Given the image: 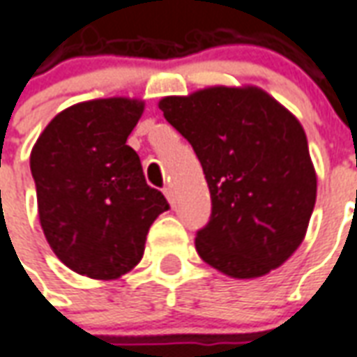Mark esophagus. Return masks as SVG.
I'll list each match as a JSON object with an SVG mask.
<instances>
[{
  "label": "esophagus",
  "instance_id": "obj_1",
  "mask_svg": "<svg viewBox=\"0 0 357 357\" xmlns=\"http://www.w3.org/2000/svg\"><path fill=\"white\" fill-rule=\"evenodd\" d=\"M163 194H165V198L169 199V202H171V204H173V199H174V192H173V188H171V186H165V188H163Z\"/></svg>",
  "mask_w": 357,
  "mask_h": 357
}]
</instances>
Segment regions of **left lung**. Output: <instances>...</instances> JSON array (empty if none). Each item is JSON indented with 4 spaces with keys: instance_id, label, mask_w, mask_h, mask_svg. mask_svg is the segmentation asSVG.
<instances>
[{
    "instance_id": "obj_1",
    "label": "left lung",
    "mask_w": 357,
    "mask_h": 357,
    "mask_svg": "<svg viewBox=\"0 0 357 357\" xmlns=\"http://www.w3.org/2000/svg\"><path fill=\"white\" fill-rule=\"evenodd\" d=\"M159 109L192 144L209 186L199 257L232 279L280 267L302 244L317 198L300 121L257 86L167 96Z\"/></svg>"
}]
</instances>
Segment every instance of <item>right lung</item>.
<instances>
[{"label": "right lung", "instance_id": "obj_1", "mask_svg": "<svg viewBox=\"0 0 357 357\" xmlns=\"http://www.w3.org/2000/svg\"><path fill=\"white\" fill-rule=\"evenodd\" d=\"M142 100L102 98L57 113L30 151L38 215L53 254L69 269L115 280L140 264L146 234L169 209L126 146Z\"/></svg>", "mask_w": 357, "mask_h": 357}]
</instances>
